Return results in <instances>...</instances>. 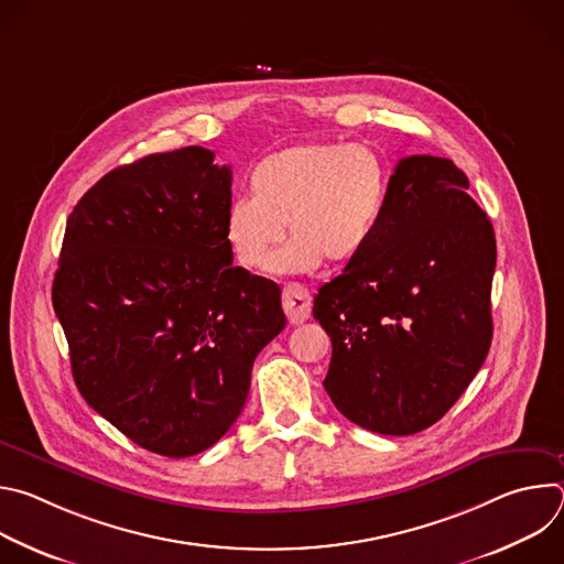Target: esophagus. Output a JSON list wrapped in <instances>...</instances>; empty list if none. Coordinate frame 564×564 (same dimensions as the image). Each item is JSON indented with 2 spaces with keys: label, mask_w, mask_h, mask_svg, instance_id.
<instances>
[{
  "label": "esophagus",
  "mask_w": 564,
  "mask_h": 564,
  "mask_svg": "<svg viewBox=\"0 0 564 564\" xmlns=\"http://www.w3.org/2000/svg\"><path fill=\"white\" fill-rule=\"evenodd\" d=\"M283 310H285V316L292 326L296 324H303V321L310 316L312 312V296L310 292L299 285V283H288L283 288Z\"/></svg>",
  "instance_id": "obj_1"
}]
</instances>
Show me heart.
I'll list each match as a JSON object with an SVG mask.
<instances>
[{"label": "heart", "mask_w": 564, "mask_h": 564, "mask_svg": "<svg viewBox=\"0 0 564 564\" xmlns=\"http://www.w3.org/2000/svg\"><path fill=\"white\" fill-rule=\"evenodd\" d=\"M388 165L366 144L307 142L270 153L250 174L252 198H236L223 236L234 261L250 272L270 268L288 227L276 272L346 265L372 240L388 203Z\"/></svg>", "instance_id": "heart-1"}]
</instances>
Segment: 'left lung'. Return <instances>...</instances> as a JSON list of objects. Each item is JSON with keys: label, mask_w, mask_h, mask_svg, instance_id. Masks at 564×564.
<instances>
[{"label": "left lung", "mask_w": 564, "mask_h": 564, "mask_svg": "<svg viewBox=\"0 0 564 564\" xmlns=\"http://www.w3.org/2000/svg\"><path fill=\"white\" fill-rule=\"evenodd\" d=\"M494 272V225L466 174L448 158H401L368 248L314 296L337 411L381 435L442 420L489 355Z\"/></svg>", "instance_id": "left-lung-1"}]
</instances>
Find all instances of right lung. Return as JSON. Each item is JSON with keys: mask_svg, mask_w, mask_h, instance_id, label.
<instances>
[{"mask_svg": "<svg viewBox=\"0 0 564 564\" xmlns=\"http://www.w3.org/2000/svg\"><path fill=\"white\" fill-rule=\"evenodd\" d=\"M231 170L214 151L144 155L73 207L53 310L87 404L138 446H214L250 392L257 355L285 328L281 288L231 265Z\"/></svg>", "mask_w": 564, "mask_h": 564, "instance_id": "right-lung-1", "label": "right lung"}]
</instances>
